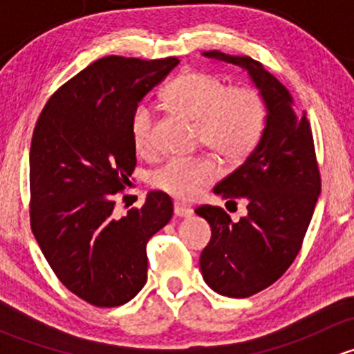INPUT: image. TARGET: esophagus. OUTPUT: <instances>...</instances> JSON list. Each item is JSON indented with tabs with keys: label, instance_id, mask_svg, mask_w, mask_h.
I'll list each match as a JSON object with an SVG mask.
<instances>
[{
	"label": "esophagus",
	"instance_id": "34e87169",
	"mask_svg": "<svg viewBox=\"0 0 354 354\" xmlns=\"http://www.w3.org/2000/svg\"><path fill=\"white\" fill-rule=\"evenodd\" d=\"M192 212H194V210H192L190 207L183 205V203H180V202L174 203V216H178V217H190Z\"/></svg>",
	"mask_w": 354,
	"mask_h": 354
}]
</instances>
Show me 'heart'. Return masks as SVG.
Here are the masks:
<instances>
[{
    "label": "heart",
    "mask_w": 354,
    "mask_h": 354,
    "mask_svg": "<svg viewBox=\"0 0 354 354\" xmlns=\"http://www.w3.org/2000/svg\"><path fill=\"white\" fill-rule=\"evenodd\" d=\"M169 108L197 123L200 144L226 166H236L255 151L263 133L266 109L252 88L227 91L214 75L187 70L162 91ZM130 131L138 152L152 149L154 111L145 102L135 106ZM216 166L207 159H173L157 169L152 185L178 200H190L216 180Z\"/></svg>",
    "instance_id": "1"
}]
</instances>
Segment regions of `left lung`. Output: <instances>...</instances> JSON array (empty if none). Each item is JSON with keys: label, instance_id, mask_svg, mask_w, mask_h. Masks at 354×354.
Segmentation results:
<instances>
[{"label": "left lung", "instance_id": "left-lung-1", "mask_svg": "<svg viewBox=\"0 0 354 354\" xmlns=\"http://www.w3.org/2000/svg\"><path fill=\"white\" fill-rule=\"evenodd\" d=\"M202 56L246 71L267 111L255 151L214 188L230 202L245 200L246 216L233 223L221 207L195 210L212 230L200 255L203 281L219 295L246 298L276 283L301 248L320 195L312 128L305 114L295 111L288 88L262 63L216 49Z\"/></svg>", "mask_w": 354, "mask_h": 354}]
</instances>
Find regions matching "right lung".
Listing matches in <instances>:
<instances>
[{
    "mask_svg": "<svg viewBox=\"0 0 354 354\" xmlns=\"http://www.w3.org/2000/svg\"><path fill=\"white\" fill-rule=\"evenodd\" d=\"M178 58L106 56L58 88L30 145V226L58 279L95 306H120L147 283V241L173 217V202L149 192L140 209L113 212V195L137 164L135 106Z\"/></svg>",
    "mask_w": 354,
    "mask_h": 354,
    "instance_id": "obj_1",
    "label": "right lung"
}]
</instances>
